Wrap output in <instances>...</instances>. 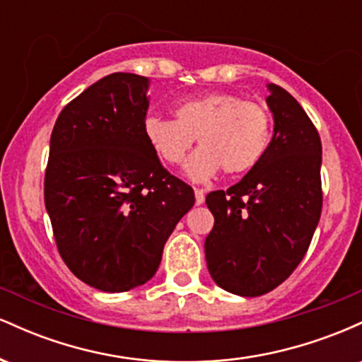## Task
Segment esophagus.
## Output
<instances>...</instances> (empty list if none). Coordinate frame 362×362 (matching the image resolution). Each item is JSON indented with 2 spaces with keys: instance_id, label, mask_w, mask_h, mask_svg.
I'll use <instances>...</instances> for the list:
<instances>
[{
  "instance_id": "obj_1",
  "label": "esophagus",
  "mask_w": 362,
  "mask_h": 362,
  "mask_svg": "<svg viewBox=\"0 0 362 362\" xmlns=\"http://www.w3.org/2000/svg\"><path fill=\"white\" fill-rule=\"evenodd\" d=\"M194 192H195V204H197V206L204 204V201H206L204 190H202V189H195Z\"/></svg>"
}]
</instances>
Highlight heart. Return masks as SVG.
I'll return each mask as SVG.
<instances>
[{"instance_id":"obj_1","label":"heart","mask_w":362,"mask_h":362,"mask_svg":"<svg viewBox=\"0 0 362 362\" xmlns=\"http://www.w3.org/2000/svg\"><path fill=\"white\" fill-rule=\"evenodd\" d=\"M143 132L149 148L167 165L182 163L197 138L201 148L187 160L185 175L206 182L221 168L236 175L259 163L271 141V114L259 102L211 91L177 105L175 120L149 115Z\"/></svg>"}]
</instances>
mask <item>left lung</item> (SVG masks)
Returning a JSON list of instances; mask_svg holds the SVG:
<instances>
[{
    "instance_id": "obj_1",
    "label": "left lung",
    "mask_w": 362,
    "mask_h": 362,
    "mask_svg": "<svg viewBox=\"0 0 362 362\" xmlns=\"http://www.w3.org/2000/svg\"><path fill=\"white\" fill-rule=\"evenodd\" d=\"M274 136L259 163L228 190L207 194L214 226L204 242L216 284L238 296L276 289L303 260L322 214V141L277 85L267 86Z\"/></svg>"
}]
</instances>
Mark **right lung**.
Listing matches in <instances>:
<instances>
[{
    "label": "right lung",
    "mask_w": 362,
    "mask_h": 362,
    "mask_svg": "<svg viewBox=\"0 0 362 362\" xmlns=\"http://www.w3.org/2000/svg\"><path fill=\"white\" fill-rule=\"evenodd\" d=\"M149 80L112 73L54 124L44 199L57 250L78 279L124 293L155 276L163 247L195 197L143 132Z\"/></svg>",
    "instance_id": "right-lung-1"
}]
</instances>
